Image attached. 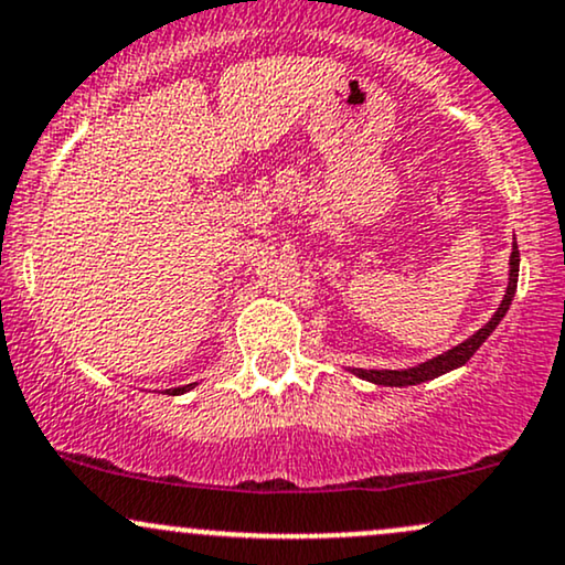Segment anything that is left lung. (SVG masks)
<instances>
[{
    "instance_id": "1",
    "label": "left lung",
    "mask_w": 565,
    "mask_h": 565,
    "mask_svg": "<svg viewBox=\"0 0 565 565\" xmlns=\"http://www.w3.org/2000/svg\"><path fill=\"white\" fill-rule=\"evenodd\" d=\"M515 239V236H513ZM519 244L513 242V253H511V263H508V289L505 295H502V302L500 308L494 310V316L489 318V321L481 326L479 331H473L471 337L463 339L460 344H455L452 350L441 352V355L426 360V363H418V365H411V369H350V373H355L358 379H363V382H371V384H379V386H416V384H424V382H431V379L441 376V373H450L455 369H460V365H466L468 360L473 358V352H477L481 344L487 342V337L492 334L494 329H498L502 318H505V312L511 310V302L515 297V287H519Z\"/></svg>"
}]
</instances>
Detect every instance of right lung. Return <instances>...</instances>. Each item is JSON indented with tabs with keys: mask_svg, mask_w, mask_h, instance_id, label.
I'll list each match as a JSON object with an SVG mask.
<instances>
[{
	"mask_svg": "<svg viewBox=\"0 0 565 565\" xmlns=\"http://www.w3.org/2000/svg\"><path fill=\"white\" fill-rule=\"evenodd\" d=\"M194 386H196V382H194V384H183V386H173V390H166V392L173 394V397H175V394H183V392L194 390Z\"/></svg>",
	"mask_w": 565,
	"mask_h": 565,
	"instance_id": "add662e5",
	"label": "right lung"
}]
</instances>
